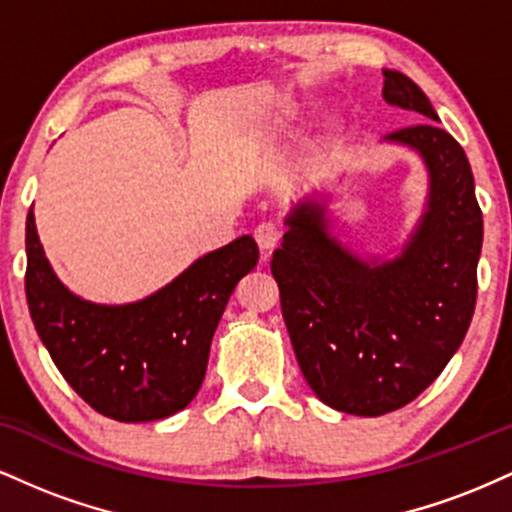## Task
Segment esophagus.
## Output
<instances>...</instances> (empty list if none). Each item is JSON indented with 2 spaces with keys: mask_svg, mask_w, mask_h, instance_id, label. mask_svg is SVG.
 <instances>
[{
  "mask_svg": "<svg viewBox=\"0 0 512 512\" xmlns=\"http://www.w3.org/2000/svg\"><path fill=\"white\" fill-rule=\"evenodd\" d=\"M255 240H257V245H260L264 252L274 250L276 245H279V240H281L279 226H276V223H272V221L260 223V226L255 228Z\"/></svg>",
  "mask_w": 512,
  "mask_h": 512,
  "instance_id": "1",
  "label": "esophagus"
}]
</instances>
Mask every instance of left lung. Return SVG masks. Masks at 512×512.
<instances>
[{"instance_id":"8db88e82","label":"left lung","mask_w":512,"mask_h":512,"mask_svg":"<svg viewBox=\"0 0 512 512\" xmlns=\"http://www.w3.org/2000/svg\"><path fill=\"white\" fill-rule=\"evenodd\" d=\"M387 105L419 113L421 125L383 142L424 161V214L395 257L358 255L332 233L330 197H305L272 255L281 315L305 383L327 407L383 416L416 399L460 349L477 303L484 221L462 146L440 129L426 93L383 69Z\"/></svg>"}]
</instances>
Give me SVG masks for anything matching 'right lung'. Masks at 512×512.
<instances>
[{
    "label": "right lung",
    "instance_id": "add662e5",
    "mask_svg": "<svg viewBox=\"0 0 512 512\" xmlns=\"http://www.w3.org/2000/svg\"><path fill=\"white\" fill-rule=\"evenodd\" d=\"M26 257L28 310L64 380L98 414L142 424L178 414L195 399L228 298L255 269L260 250L252 236H240L163 289L122 305L86 301L57 279L33 209Z\"/></svg>",
    "mask_w": 512,
    "mask_h": 512
}]
</instances>
